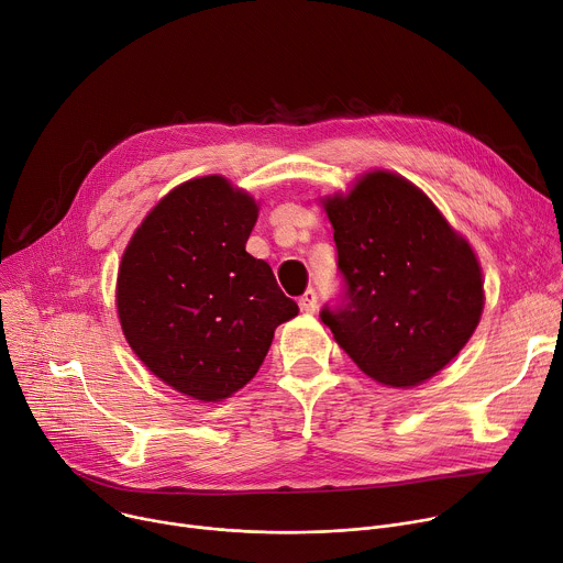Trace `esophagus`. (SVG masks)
<instances>
[{
	"mask_svg": "<svg viewBox=\"0 0 563 563\" xmlns=\"http://www.w3.org/2000/svg\"><path fill=\"white\" fill-rule=\"evenodd\" d=\"M298 305H300V310H302V312L314 314V312H317V308H319V296H317V291H314V289H308V291H305V294L300 296Z\"/></svg>",
	"mask_w": 563,
	"mask_h": 563,
	"instance_id": "1",
	"label": "esophagus"
}]
</instances>
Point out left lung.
Returning a JSON list of instances; mask_svg holds the SVG:
<instances>
[{
  "label": "left lung",
  "mask_w": 563,
  "mask_h": 563,
  "mask_svg": "<svg viewBox=\"0 0 563 563\" xmlns=\"http://www.w3.org/2000/svg\"><path fill=\"white\" fill-rule=\"evenodd\" d=\"M343 289L321 321L379 384L418 386L474 334L483 276L472 246L431 199L393 173H368L325 199Z\"/></svg>",
  "instance_id": "8db88e82"
}]
</instances>
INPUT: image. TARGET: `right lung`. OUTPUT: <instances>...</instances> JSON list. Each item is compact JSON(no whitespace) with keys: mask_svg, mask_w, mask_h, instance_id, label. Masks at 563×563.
<instances>
[{"mask_svg":"<svg viewBox=\"0 0 563 563\" xmlns=\"http://www.w3.org/2000/svg\"><path fill=\"white\" fill-rule=\"evenodd\" d=\"M255 201L218 175L168 192L130 240L117 283L123 334L175 390L220 401L258 373L298 314L272 267L246 253Z\"/></svg>","mask_w":563,"mask_h":563,"instance_id":"add662e5","label":"right lung"}]
</instances>
